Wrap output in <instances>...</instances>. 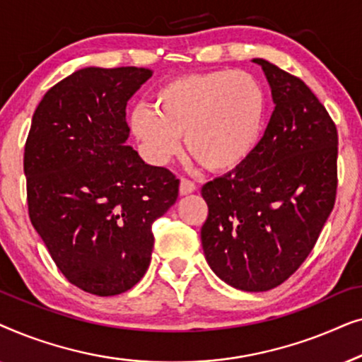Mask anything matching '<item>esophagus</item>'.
I'll return each instance as SVG.
<instances>
[{
	"mask_svg": "<svg viewBox=\"0 0 362 362\" xmlns=\"http://www.w3.org/2000/svg\"><path fill=\"white\" fill-rule=\"evenodd\" d=\"M194 191H196L194 182H192L191 180H187V177H181V181H180L181 194H189V192H194Z\"/></svg>",
	"mask_w": 362,
	"mask_h": 362,
	"instance_id": "34e87169",
	"label": "esophagus"
}]
</instances>
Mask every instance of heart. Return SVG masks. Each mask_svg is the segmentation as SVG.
<instances>
[{
  "instance_id": "b5f03b06",
  "label": "heart",
  "mask_w": 362,
  "mask_h": 362,
  "mask_svg": "<svg viewBox=\"0 0 362 362\" xmlns=\"http://www.w3.org/2000/svg\"><path fill=\"white\" fill-rule=\"evenodd\" d=\"M264 113V92L250 74L212 71L163 83L153 95V110L136 105L128 123L153 165L170 161L185 136L187 153L202 168L229 173L259 145Z\"/></svg>"
}]
</instances>
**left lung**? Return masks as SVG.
Here are the masks:
<instances>
[{"label":"left lung","mask_w":362,"mask_h":362,"mask_svg":"<svg viewBox=\"0 0 362 362\" xmlns=\"http://www.w3.org/2000/svg\"><path fill=\"white\" fill-rule=\"evenodd\" d=\"M275 110L249 160L202 186V249L234 288L267 291L303 264L331 214L338 189V130L300 77L254 59Z\"/></svg>","instance_id":"1"}]
</instances>
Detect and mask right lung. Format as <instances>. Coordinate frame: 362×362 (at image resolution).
Listing matches in <instances>:
<instances>
[{"mask_svg": "<svg viewBox=\"0 0 362 362\" xmlns=\"http://www.w3.org/2000/svg\"><path fill=\"white\" fill-rule=\"evenodd\" d=\"M153 71L87 67L49 88L24 145L28 212L72 285L120 295L151 260V226L177 199L180 180L125 141L127 102Z\"/></svg>", "mask_w": 362, "mask_h": 362, "instance_id": "obj_1", "label": "right lung"}]
</instances>
